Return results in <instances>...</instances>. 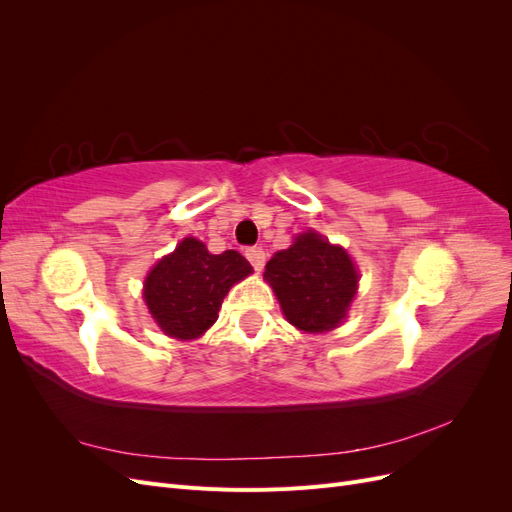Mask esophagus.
<instances>
[{"label": "esophagus", "mask_w": 512, "mask_h": 512, "mask_svg": "<svg viewBox=\"0 0 512 512\" xmlns=\"http://www.w3.org/2000/svg\"><path fill=\"white\" fill-rule=\"evenodd\" d=\"M245 258L252 262V267L256 269V271H260L262 267H265V250H262V247H247L245 250Z\"/></svg>", "instance_id": "34e87169"}]
</instances>
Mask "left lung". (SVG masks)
Wrapping results in <instances>:
<instances>
[{"mask_svg":"<svg viewBox=\"0 0 512 512\" xmlns=\"http://www.w3.org/2000/svg\"><path fill=\"white\" fill-rule=\"evenodd\" d=\"M265 280L290 324L307 333H322L344 320L359 275L342 247L309 230L267 262Z\"/></svg>","mask_w":512,"mask_h":512,"instance_id":"8db88e82","label":"left lung"}]
</instances>
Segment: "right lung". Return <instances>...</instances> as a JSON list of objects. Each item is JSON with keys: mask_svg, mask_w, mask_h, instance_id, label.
<instances>
[{"mask_svg": "<svg viewBox=\"0 0 512 512\" xmlns=\"http://www.w3.org/2000/svg\"><path fill=\"white\" fill-rule=\"evenodd\" d=\"M250 273L239 252L209 254L205 243L188 237L147 275L145 303L166 335L194 339L218 320L230 286Z\"/></svg>", "mask_w": 512, "mask_h": 512, "instance_id": "add662e5", "label": "right lung"}]
</instances>
